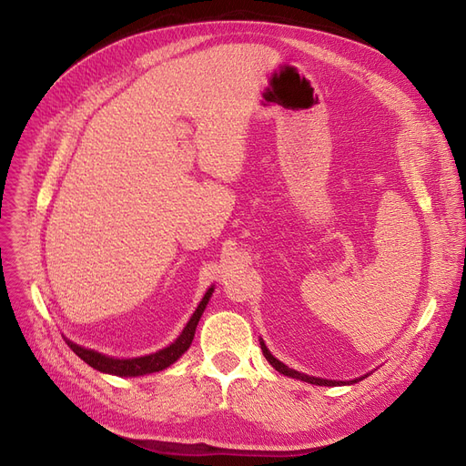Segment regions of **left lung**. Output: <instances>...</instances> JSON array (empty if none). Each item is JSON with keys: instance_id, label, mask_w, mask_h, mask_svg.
<instances>
[{"instance_id": "8db88e82", "label": "left lung", "mask_w": 466, "mask_h": 466, "mask_svg": "<svg viewBox=\"0 0 466 466\" xmlns=\"http://www.w3.org/2000/svg\"><path fill=\"white\" fill-rule=\"evenodd\" d=\"M258 341H260V350H262V353H264V357H266V360L270 362L274 369L279 372V374H283V376H289V378H295V380H300V381H306V383H311V385H325V387H336V385H353V383H357V381H360V380H364V378H369V374H364V376H360V378H355V380H348V381H338V380H327V378H315V376H308V374H304V372H299V370H295V369H289V366L285 364V362H281L279 359H276L272 353H270V350L266 348V344H264V339L262 338H258Z\"/></svg>"}]
</instances>
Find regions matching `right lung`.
<instances>
[{"instance_id":"right-lung-1","label":"right lung","mask_w":466,"mask_h":466,"mask_svg":"<svg viewBox=\"0 0 466 466\" xmlns=\"http://www.w3.org/2000/svg\"><path fill=\"white\" fill-rule=\"evenodd\" d=\"M215 290V285H211L206 295L202 297L200 304L196 306L194 313L190 315V319L187 321V325L183 327L181 334L171 341L169 346L155 351V353H149V355H141V357H109L106 353H100L96 350H90V348H85V346H79L76 344V341H71L67 338H64L67 341V346L71 348V351L79 355L86 364H90L94 370L97 372H104V374H111V376H120V378H136V376H145V374H153V372H160V370H166L167 366L174 364L176 360H179L183 357V353L190 348L192 344V338H194V332H196V325H198L200 317L213 295Z\"/></svg>"}]
</instances>
